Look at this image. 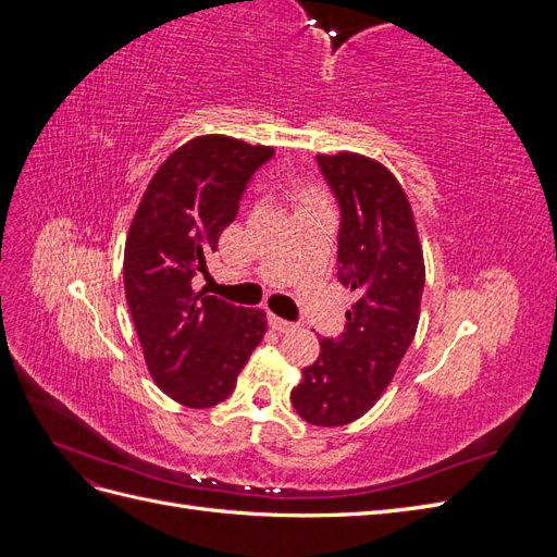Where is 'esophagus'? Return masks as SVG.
I'll use <instances>...</instances> for the list:
<instances>
[{
  "mask_svg": "<svg viewBox=\"0 0 557 557\" xmlns=\"http://www.w3.org/2000/svg\"><path fill=\"white\" fill-rule=\"evenodd\" d=\"M269 325H272V330H276L278 334H288V332H293L297 325L295 323H290V320H283V318H278V315H269Z\"/></svg>",
  "mask_w": 557,
  "mask_h": 557,
  "instance_id": "1",
  "label": "esophagus"
}]
</instances>
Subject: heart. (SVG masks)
<instances>
[{
    "label": "heart",
    "instance_id": "heart-1",
    "mask_svg": "<svg viewBox=\"0 0 557 557\" xmlns=\"http://www.w3.org/2000/svg\"><path fill=\"white\" fill-rule=\"evenodd\" d=\"M293 197L299 201V207L311 205V201H320V199H318V193L311 190V188H307V185H295V188H293Z\"/></svg>",
    "mask_w": 557,
    "mask_h": 557
}]
</instances>
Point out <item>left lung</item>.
<instances>
[{
	"instance_id": "1",
	"label": "left lung",
	"mask_w": 557,
	"mask_h": 557,
	"mask_svg": "<svg viewBox=\"0 0 557 557\" xmlns=\"http://www.w3.org/2000/svg\"><path fill=\"white\" fill-rule=\"evenodd\" d=\"M318 164L342 207L339 281L356 301L290 399L307 423L336 428L362 418L391 385L418 330L425 260L411 201L385 164L350 150L320 153Z\"/></svg>"
}]
</instances>
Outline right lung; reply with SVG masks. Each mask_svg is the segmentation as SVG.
I'll return each mask as SVG.
<instances>
[{"mask_svg":"<svg viewBox=\"0 0 557 557\" xmlns=\"http://www.w3.org/2000/svg\"><path fill=\"white\" fill-rule=\"evenodd\" d=\"M274 156L227 134L178 146L150 178L125 242L123 281L150 376L164 395L209 409L232 395L267 332L262 309L195 290L252 172Z\"/></svg>","mask_w":557,"mask_h":557,"instance_id":"add662e5","label":"right lung"}]
</instances>
